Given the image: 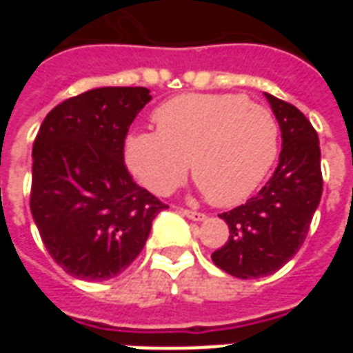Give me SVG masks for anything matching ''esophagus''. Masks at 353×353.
<instances>
[{"label":"esophagus","mask_w":353,"mask_h":353,"mask_svg":"<svg viewBox=\"0 0 353 353\" xmlns=\"http://www.w3.org/2000/svg\"><path fill=\"white\" fill-rule=\"evenodd\" d=\"M181 214H183L185 217L192 219V221H204V219H206V214H202V212H194V210H187V208L181 210Z\"/></svg>","instance_id":"34e87169"}]
</instances>
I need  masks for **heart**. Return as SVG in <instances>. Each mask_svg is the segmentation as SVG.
Returning a JSON list of instances; mask_svg holds the SVG:
<instances>
[{
    "mask_svg": "<svg viewBox=\"0 0 353 353\" xmlns=\"http://www.w3.org/2000/svg\"><path fill=\"white\" fill-rule=\"evenodd\" d=\"M157 130L124 139V162L149 191L168 194L189 172L215 206L252 196L280 151L270 109L242 94H181L154 111Z\"/></svg>",
    "mask_w": 353,
    "mask_h": 353,
    "instance_id": "1",
    "label": "heart"
}]
</instances>
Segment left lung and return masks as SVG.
Masks as SVG:
<instances>
[{"label": "left lung", "instance_id": "1", "mask_svg": "<svg viewBox=\"0 0 353 353\" xmlns=\"http://www.w3.org/2000/svg\"><path fill=\"white\" fill-rule=\"evenodd\" d=\"M265 96L281 130L278 168L255 196L219 215L230 236L212 253L221 270L242 280L274 274L301 250L323 191L318 132L295 105Z\"/></svg>", "mask_w": 353, "mask_h": 353}]
</instances>
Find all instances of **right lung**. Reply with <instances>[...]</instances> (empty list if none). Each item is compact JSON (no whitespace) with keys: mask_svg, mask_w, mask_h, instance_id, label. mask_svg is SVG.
I'll return each instance as SVG.
<instances>
[{"mask_svg":"<svg viewBox=\"0 0 353 353\" xmlns=\"http://www.w3.org/2000/svg\"><path fill=\"white\" fill-rule=\"evenodd\" d=\"M145 87H103L45 117L32 151L30 208L47 252L70 276L109 280L134 263L164 202L124 164V139Z\"/></svg>","mask_w":353,"mask_h":353,"instance_id":"right-lung-1","label":"right lung"}]
</instances>
